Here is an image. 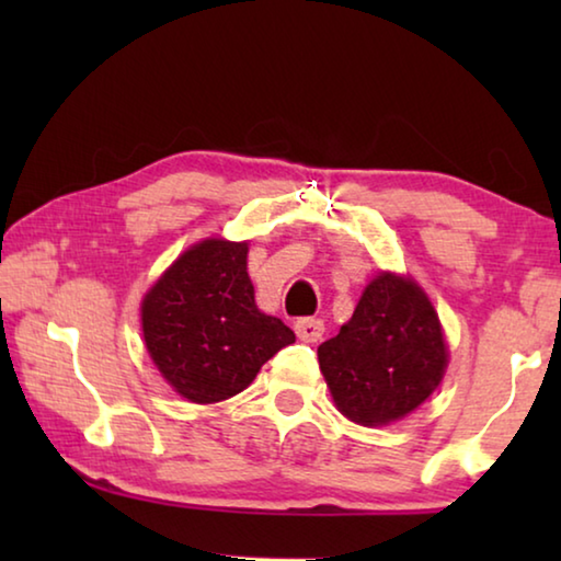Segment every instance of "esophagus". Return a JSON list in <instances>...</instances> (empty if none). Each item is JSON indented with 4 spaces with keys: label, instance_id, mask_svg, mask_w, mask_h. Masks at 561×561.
Instances as JSON below:
<instances>
[{
    "label": "esophagus",
    "instance_id": "esophagus-1",
    "mask_svg": "<svg viewBox=\"0 0 561 561\" xmlns=\"http://www.w3.org/2000/svg\"><path fill=\"white\" fill-rule=\"evenodd\" d=\"M294 331H297V336L301 341H307V344H314V341L324 336V321L314 319V317H304V319H297Z\"/></svg>",
    "mask_w": 561,
    "mask_h": 561
}]
</instances>
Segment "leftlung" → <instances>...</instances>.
I'll return each instance as SVG.
<instances>
[{
  "mask_svg": "<svg viewBox=\"0 0 561 561\" xmlns=\"http://www.w3.org/2000/svg\"><path fill=\"white\" fill-rule=\"evenodd\" d=\"M317 354L339 411L360 425L415 411L448 366L433 304L415 282L393 274L368 284L348 324Z\"/></svg>",
  "mask_w": 561,
  "mask_h": 561,
  "instance_id": "8db88e82",
  "label": "left lung"
}]
</instances>
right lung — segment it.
I'll list each match as a JSON object with an SVG mask.
<instances>
[{
	"label": "right lung",
	"mask_w": 561,
	"mask_h": 561,
	"mask_svg": "<svg viewBox=\"0 0 561 561\" xmlns=\"http://www.w3.org/2000/svg\"><path fill=\"white\" fill-rule=\"evenodd\" d=\"M150 358L193 403H217L254 381L294 331L262 314L247 274V242L205 240L187 250L144 299Z\"/></svg>",
	"instance_id": "obj_1"
}]
</instances>
